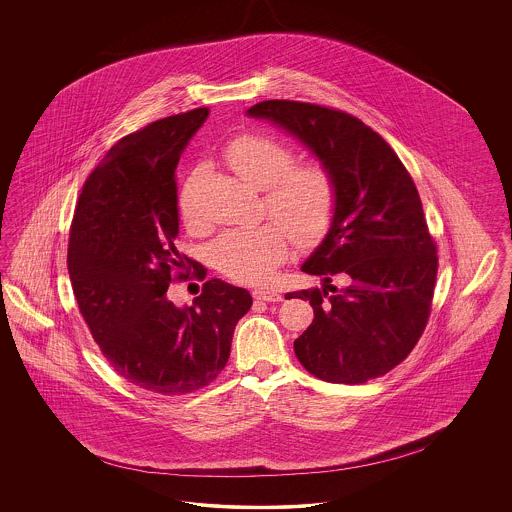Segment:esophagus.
Masks as SVG:
<instances>
[{
  "mask_svg": "<svg viewBox=\"0 0 512 512\" xmlns=\"http://www.w3.org/2000/svg\"><path fill=\"white\" fill-rule=\"evenodd\" d=\"M253 297L255 299H261V301H282L284 297H282V293L274 292V290H265V288H259V290H255L253 292Z\"/></svg>",
  "mask_w": 512,
  "mask_h": 512,
  "instance_id": "1",
  "label": "esophagus"
}]
</instances>
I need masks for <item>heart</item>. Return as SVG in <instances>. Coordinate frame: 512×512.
Here are the masks:
<instances>
[{
  "instance_id": "b5f03b06",
  "label": "heart",
  "mask_w": 512,
  "mask_h": 512,
  "mask_svg": "<svg viewBox=\"0 0 512 512\" xmlns=\"http://www.w3.org/2000/svg\"><path fill=\"white\" fill-rule=\"evenodd\" d=\"M224 159L249 186H268V213L289 230L295 244L313 245L322 240L336 211V184L322 165L292 167V149L263 134L234 138L224 149ZM178 209L190 228L199 224L194 180L182 188ZM281 227L268 222L224 232L211 245L213 265L238 282L267 280L288 255L287 229Z\"/></svg>"
}]
</instances>
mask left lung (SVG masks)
<instances>
[{"label": "left lung", "instance_id": "1", "mask_svg": "<svg viewBox=\"0 0 512 512\" xmlns=\"http://www.w3.org/2000/svg\"><path fill=\"white\" fill-rule=\"evenodd\" d=\"M293 136L336 184L330 228L301 265L326 288L309 301L315 320L293 341L299 363L320 380L365 384L399 365L424 332L438 274L413 178L365 122L336 109L268 99L247 109ZM338 275L344 286L329 282Z\"/></svg>", "mask_w": 512, "mask_h": 512}]
</instances>
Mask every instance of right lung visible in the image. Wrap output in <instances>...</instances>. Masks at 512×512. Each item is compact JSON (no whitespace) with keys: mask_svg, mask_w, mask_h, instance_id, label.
<instances>
[{"mask_svg":"<svg viewBox=\"0 0 512 512\" xmlns=\"http://www.w3.org/2000/svg\"><path fill=\"white\" fill-rule=\"evenodd\" d=\"M207 117L199 107L111 147L84 184L69 240L74 297L101 353L124 380L163 395L199 390L219 376L253 303L247 290L217 278L192 305L176 307L167 295L172 268L186 259L174 247L176 167Z\"/></svg>","mask_w":512,"mask_h":512,"instance_id":"right-lung-1","label":"right lung"}]
</instances>
